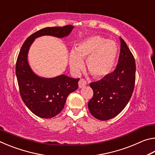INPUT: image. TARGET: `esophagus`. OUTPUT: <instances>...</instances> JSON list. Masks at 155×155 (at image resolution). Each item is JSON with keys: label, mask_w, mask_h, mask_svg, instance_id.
Segmentation results:
<instances>
[{"label": "esophagus", "mask_w": 155, "mask_h": 155, "mask_svg": "<svg viewBox=\"0 0 155 155\" xmlns=\"http://www.w3.org/2000/svg\"><path fill=\"white\" fill-rule=\"evenodd\" d=\"M86 85H87V81L85 79H83V78H81V79H80L79 81H78V87L79 88L85 87Z\"/></svg>", "instance_id": "34e87169"}]
</instances>
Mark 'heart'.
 Masks as SVG:
<instances>
[{"mask_svg": "<svg viewBox=\"0 0 155 155\" xmlns=\"http://www.w3.org/2000/svg\"><path fill=\"white\" fill-rule=\"evenodd\" d=\"M118 48L113 40L100 35L85 39L70 52L69 65L74 74H78L86 60V67L94 77L101 78L109 74L116 61Z\"/></svg>", "mask_w": 155, "mask_h": 155, "instance_id": "obj_1", "label": "heart"}]
</instances>
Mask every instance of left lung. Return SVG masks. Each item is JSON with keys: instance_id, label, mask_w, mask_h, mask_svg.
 I'll return each instance as SVG.
<instances>
[{"instance_id": "obj_1", "label": "left lung", "mask_w": 155, "mask_h": 155, "mask_svg": "<svg viewBox=\"0 0 155 155\" xmlns=\"http://www.w3.org/2000/svg\"><path fill=\"white\" fill-rule=\"evenodd\" d=\"M120 40V53L115 70L90 84L94 96L88 102V108L91 114L100 120H108L118 115L127 106L134 90V57L124 40Z\"/></svg>"}]
</instances>
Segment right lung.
Instances as JSON below:
<instances>
[{"label":"right lung","instance_id":"obj_1","mask_svg":"<svg viewBox=\"0 0 155 155\" xmlns=\"http://www.w3.org/2000/svg\"><path fill=\"white\" fill-rule=\"evenodd\" d=\"M73 28L72 25L44 28L28 37L20 49L15 65L20 94L26 106L37 116L51 118L61 112L68 96L78 88L79 78L64 74L53 78L39 77L28 64V51L39 37L51 35L63 38L69 35Z\"/></svg>","mask_w":155,"mask_h":155}]
</instances>
